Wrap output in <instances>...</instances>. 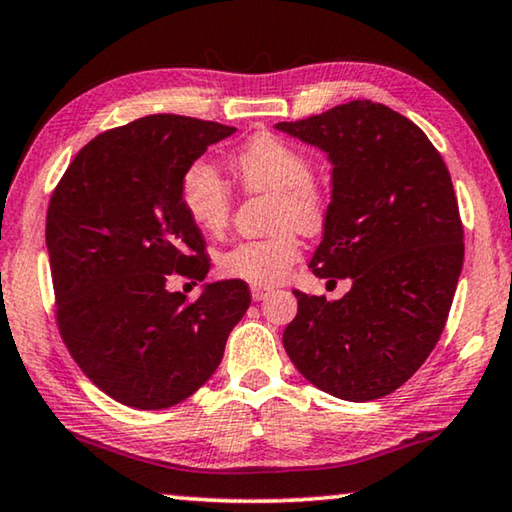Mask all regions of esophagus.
<instances>
[{"instance_id":"obj_1","label":"esophagus","mask_w":512,"mask_h":512,"mask_svg":"<svg viewBox=\"0 0 512 512\" xmlns=\"http://www.w3.org/2000/svg\"><path fill=\"white\" fill-rule=\"evenodd\" d=\"M268 295H270V288H258V286L251 288V298H254V302H261L268 298Z\"/></svg>"}]
</instances>
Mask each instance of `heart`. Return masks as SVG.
Masks as SVG:
<instances>
[{
	"label": "heart",
	"mask_w": 512,
	"mask_h": 512,
	"mask_svg": "<svg viewBox=\"0 0 512 512\" xmlns=\"http://www.w3.org/2000/svg\"><path fill=\"white\" fill-rule=\"evenodd\" d=\"M231 168L249 191H270L272 226L284 228L265 240H244L219 256V270L228 279L251 286H274L288 277L300 258V240L293 228L316 231L325 217L323 191L311 177V161L288 140L258 133L233 154ZM180 203L187 217L205 233L224 231L231 217V191L210 164L196 161L184 170Z\"/></svg>",
	"instance_id": "1"
}]
</instances>
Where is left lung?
<instances>
[{
    "label": "left lung",
    "instance_id": "left-lung-1",
    "mask_svg": "<svg viewBox=\"0 0 512 512\" xmlns=\"http://www.w3.org/2000/svg\"><path fill=\"white\" fill-rule=\"evenodd\" d=\"M274 127L328 154L332 201L309 268L353 281L332 302L295 291L288 358L346 402L390 395L439 342L462 272L464 228L448 168L422 129L367 99Z\"/></svg>",
    "mask_w": 512,
    "mask_h": 512
}]
</instances>
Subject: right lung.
Returning <instances> with one entry per match:
<instances>
[{
    "instance_id": "add662e5",
    "label": "right lung",
    "mask_w": 512,
    "mask_h": 512,
    "mask_svg": "<svg viewBox=\"0 0 512 512\" xmlns=\"http://www.w3.org/2000/svg\"><path fill=\"white\" fill-rule=\"evenodd\" d=\"M235 129L147 115L99 133L59 180L46 217L57 325L87 379L133 409H168L217 372L251 295L240 279L170 293L168 274L203 281L210 261L180 182Z\"/></svg>"
}]
</instances>
